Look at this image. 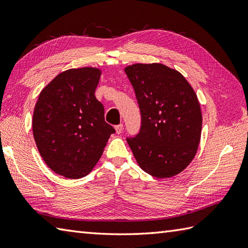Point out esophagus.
I'll return each instance as SVG.
<instances>
[{
  "label": "esophagus",
  "instance_id": "esophagus-1",
  "mask_svg": "<svg viewBox=\"0 0 248 248\" xmlns=\"http://www.w3.org/2000/svg\"><path fill=\"white\" fill-rule=\"evenodd\" d=\"M123 129H124V124H123L115 125V130H116V133H117V134H120L121 131H123Z\"/></svg>",
  "mask_w": 248,
  "mask_h": 248
}]
</instances>
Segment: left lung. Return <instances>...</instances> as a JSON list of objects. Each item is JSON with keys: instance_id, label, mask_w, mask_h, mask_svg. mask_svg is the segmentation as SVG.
<instances>
[{"instance_id": "8db88e82", "label": "left lung", "mask_w": 248, "mask_h": 248, "mask_svg": "<svg viewBox=\"0 0 248 248\" xmlns=\"http://www.w3.org/2000/svg\"><path fill=\"white\" fill-rule=\"evenodd\" d=\"M134 88L141 125L127 138L140 167L164 179L192 162L200 141L202 116L194 89L180 72L162 64H135L124 69Z\"/></svg>"}]
</instances>
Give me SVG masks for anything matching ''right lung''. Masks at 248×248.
<instances>
[{
  "label": "right lung",
  "mask_w": 248,
  "mask_h": 248,
  "mask_svg": "<svg viewBox=\"0 0 248 248\" xmlns=\"http://www.w3.org/2000/svg\"><path fill=\"white\" fill-rule=\"evenodd\" d=\"M100 76L101 71L91 67L62 72L43 89L35 105L37 148L46 164L66 178L88 175L115 133L94 96Z\"/></svg>",
  "instance_id": "right-lung-1"
}]
</instances>
